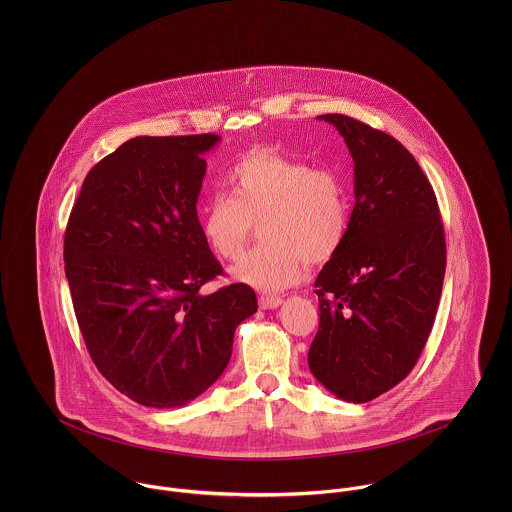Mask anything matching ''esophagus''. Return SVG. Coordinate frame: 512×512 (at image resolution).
Masks as SVG:
<instances>
[{
  "mask_svg": "<svg viewBox=\"0 0 512 512\" xmlns=\"http://www.w3.org/2000/svg\"><path fill=\"white\" fill-rule=\"evenodd\" d=\"M258 303H260L262 309H276V307H280L284 303V299L278 297V295H260Z\"/></svg>",
  "mask_w": 512,
  "mask_h": 512,
  "instance_id": "obj_1",
  "label": "esophagus"
}]
</instances>
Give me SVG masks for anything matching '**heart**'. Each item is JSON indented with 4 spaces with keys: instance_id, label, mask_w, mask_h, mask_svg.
I'll use <instances>...</instances> for the list:
<instances>
[{
    "instance_id": "obj_1",
    "label": "heart",
    "mask_w": 512,
    "mask_h": 512,
    "mask_svg": "<svg viewBox=\"0 0 512 512\" xmlns=\"http://www.w3.org/2000/svg\"><path fill=\"white\" fill-rule=\"evenodd\" d=\"M230 195H213L201 213V236L224 262H238L260 222L264 240L232 276L260 292L295 286L305 262L335 258L351 226L345 179L278 151H254L228 173Z\"/></svg>"
}]
</instances>
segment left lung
I'll list each match as a JSON object with an SVG mask.
<instances>
[{
	"instance_id": "8db88e82",
	"label": "left lung",
	"mask_w": 512,
	"mask_h": 512,
	"mask_svg": "<svg viewBox=\"0 0 512 512\" xmlns=\"http://www.w3.org/2000/svg\"><path fill=\"white\" fill-rule=\"evenodd\" d=\"M343 136L355 163L345 244L315 280L319 329L311 374L337 398L370 402L420 359L438 311L445 238L436 193L392 136L343 116H317Z\"/></svg>"
}]
</instances>
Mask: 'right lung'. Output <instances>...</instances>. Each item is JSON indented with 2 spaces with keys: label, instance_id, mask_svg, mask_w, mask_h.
Wrapping results in <instances>:
<instances>
[{
  "label": "right lung",
  "instance_id": "add662e5",
  "mask_svg": "<svg viewBox=\"0 0 512 512\" xmlns=\"http://www.w3.org/2000/svg\"><path fill=\"white\" fill-rule=\"evenodd\" d=\"M219 136H140L96 163L65 232V274L86 349L134 402L177 408L217 382L256 293L203 295L217 258L201 236L205 153Z\"/></svg>",
  "mask_w": 512,
  "mask_h": 512
}]
</instances>
